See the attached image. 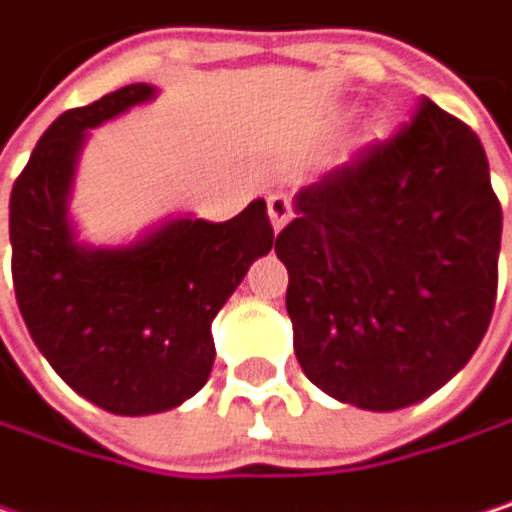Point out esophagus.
Here are the masks:
<instances>
[{
  "label": "esophagus",
  "mask_w": 512,
  "mask_h": 512,
  "mask_svg": "<svg viewBox=\"0 0 512 512\" xmlns=\"http://www.w3.org/2000/svg\"><path fill=\"white\" fill-rule=\"evenodd\" d=\"M268 217H271V226L280 232L289 223V217H292V199L283 196V193L268 196Z\"/></svg>",
  "instance_id": "1"
}]
</instances>
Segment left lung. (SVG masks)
Wrapping results in <instances>:
<instances>
[{"label":"left lung","instance_id":"8db88e82","mask_svg":"<svg viewBox=\"0 0 512 512\" xmlns=\"http://www.w3.org/2000/svg\"><path fill=\"white\" fill-rule=\"evenodd\" d=\"M277 235L304 376L396 411L477 352L498 295L501 202L477 133L423 98L408 125L292 199Z\"/></svg>","mask_w":512,"mask_h":512}]
</instances>
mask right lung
<instances>
[{
  "label": "right lung",
  "instance_id": "obj_1",
  "mask_svg": "<svg viewBox=\"0 0 512 512\" xmlns=\"http://www.w3.org/2000/svg\"><path fill=\"white\" fill-rule=\"evenodd\" d=\"M154 95L133 83L62 113L11 190L14 295L35 346L80 396L128 417L208 382L211 322L274 244L265 199L226 223L172 217L125 247L77 241L68 199L86 133Z\"/></svg>",
  "mask_w": 512,
  "mask_h": 512
}]
</instances>
